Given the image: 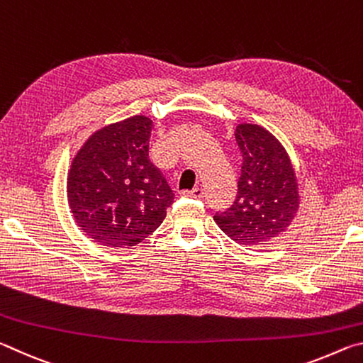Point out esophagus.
<instances>
[{"mask_svg": "<svg viewBox=\"0 0 363 363\" xmlns=\"http://www.w3.org/2000/svg\"><path fill=\"white\" fill-rule=\"evenodd\" d=\"M184 196H192V199H201V196L205 195V190L201 187H195L194 190H186V192H182Z\"/></svg>", "mask_w": 363, "mask_h": 363, "instance_id": "esophagus-1", "label": "esophagus"}]
</instances>
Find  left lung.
<instances>
[{
	"instance_id": "obj_1",
	"label": "left lung",
	"mask_w": 363,
	"mask_h": 363,
	"mask_svg": "<svg viewBox=\"0 0 363 363\" xmlns=\"http://www.w3.org/2000/svg\"><path fill=\"white\" fill-rule=\"evenodd\" d=\"M235 140L242 152L238 192L213 218L233 242L251 247L286 230L298 211V182L285 149L264 128L238 125Z\"/></svg>"
}]
</instances>
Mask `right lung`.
<instances>
[{"instance_id": "add662e5", "label": "right lung", "mask_w": 363, "mask_h": 363, "mask_svg": "<svg viewBox=\"0 0 363 363\" xmlns=\"http://www.w3.org/2000/svg\"><path fill=\"white\" fill-rule=\"evenodd\" d=\"M153 123L136 115L96 131L73 158L67 196L77 224L94 242L134 247L173 205L174 192L149 158Z\"/></svg>"}]
</instances>
